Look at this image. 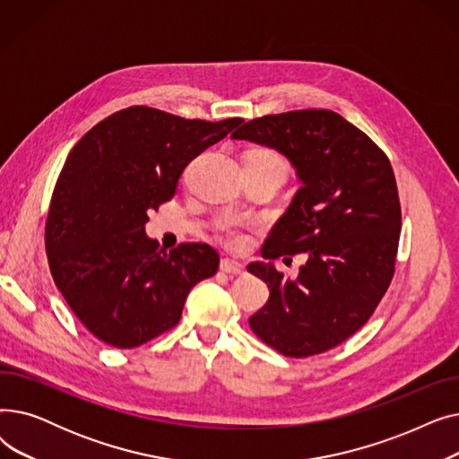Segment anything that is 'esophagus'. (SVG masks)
Wrapping results in <instances>:
<instances>
[{
  "instance_id": "1",
  "label": "esophagus",
  "mask_w": 459,
  "mask_h": 459,
  "mask_svg": "<svg viewBox=\"0 0 459 459\" xmlns=\"http://www.w3.org/2000/svg\"><path fill=\"white\" fill-rule=\"evenodd\" d=\"M221 272H225V273H244L246 266L238 260L225 258V260H221Z\"/></svg>"
}]
</instances>
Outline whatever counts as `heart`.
I'll list each match as a JSON object with an SVG mask.
<instances>
[{
    "label": "heart",
    "mask_w": 459,
    "mask_h": 459,
    "mask_svg": "<svg viewBox=\"0 0 459 459\" xmlns=\"http://www.w3.org/2000/svg\"><path fill=\"white\" fill-rule=\"evenodd\" d=\"M247 160H253V161H258V163L277 165V167L284 169L282 160L270 149H256L247 156ZM220 236L229 247H234V249H242L247 244V236L244 234L242 225H239L238 221H223L220 225Z\"/></svg>",
    "instance_id": "obj_1"
}]
</instances>
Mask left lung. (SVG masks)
Masks as SVG:
<instances>
[{
  "label": "left lung",
  "mask_w": 459,
  "mask_h": 459,
  "mask_svg": "<svg viewBox=\"0 0 459 459\" xmlns=\"http://www.w3.org/2000/svg\"><path fill=\"white\" fill-rule=\"evenodd\" d=\"M230 137L277 151L301 184L262 247L268 262L247 266L270 288L251 329L288 357L339 346L368 322L394 275L402 210L391 161L329 109L253 118ZM298 252L307 264L288 280L273 260Z\"/></svg>",
  "instance_id": "1"
}]
</instances>
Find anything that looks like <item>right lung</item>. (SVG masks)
I'll use <instances>...</instances> for the list:
<instances>
[{
	"label": "right lung",
	"mask_w": 459,
	"mask_h": 459,
	"mask_svg": "<svg viewBox=\"0 0 459 459\" xmlns=\"http://www.w3.org/2000/svg\"><path fill=\"white\" fill-rule=\"evenodd\" d=\"M242 123L134 106L70 151L48 212L46 255L59 292L96 339L120 350L156 339L178 324L191 288L220 268L208 244L167 253L144 225L175 195L186 165Z\"/></svg>",
	"instance_id": "add662e5"
}]
</instances>
